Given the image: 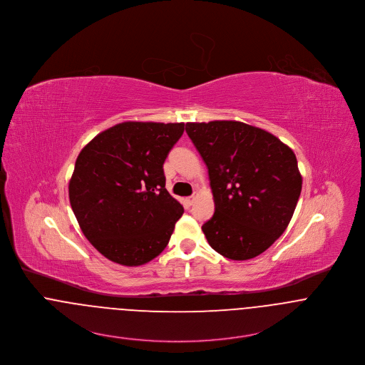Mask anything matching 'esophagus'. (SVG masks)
<instances>
[{
  "instance_id": "obj_1",
  "label": "esophagus",
  "mask_w": 365,
  "mask_h": 365,
  "mask_svg": "<svg viewBox=\"0 0 365 365\" xmlns=\"http://www.w3.org/2000/svg\"><path fill=\"white\" fill-rule=\"evenodd\" d=\"M195 199H197V195H192V197H188V198L185 199V202L191 206L195 202Z\"/></svg>"
}]
</instances>
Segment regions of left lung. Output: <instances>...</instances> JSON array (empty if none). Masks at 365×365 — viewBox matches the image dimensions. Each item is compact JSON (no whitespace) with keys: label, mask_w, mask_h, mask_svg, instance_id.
I'll return each mask as SVG.
<instances>
[{"label":"left lung","mask_w":365,"mask_h":365,"mask_svg":"<svg viewBox=\"0 0 365 365\" xmlns=\"http://www.w3.org/2000/svg\"><path fill=\"white\" fill-rule=\"evenodd\" d=\"M185 131L209 171L215 213L202 226L209 245L232 261L261 255L287 229L299 202L294 152L240 121L187 123Z\"/></svg>","instance_id":"left-lung-1"}]
</instances>
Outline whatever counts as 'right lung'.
<instances>
[{
    "mask_svg": "<svg viewBox=\"0 0 365 365\" xmlns=\"http://www.w3.org/2000/svg\"><path fill=\"white\" fill-rule=\"evenodd\" d=\"M184 123L117 124L79 153L69 180L73 215L107 259L139 266L168 244L182 205L166 190L163 165Z\"/></svg>",
    "mask_w": 365,
    "mask_h": 365,
    "instance_id": "obj_1",
    "label": "right lung"
}]
</instances>
